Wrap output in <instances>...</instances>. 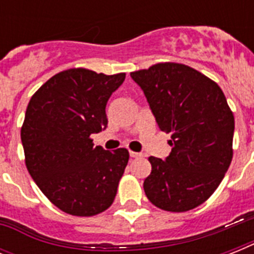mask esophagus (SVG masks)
<instances>
[{"label":"esophagus","instance_id":"esophagus-1","mask_svg":"<svg viewBox=\"0 0 254 254\" xmlns=\"http://www.w3.org/2000/svg\"><path fill=\"white\" fill-rule=\"evenodd\" d=\"M129 154H130L131 158H141L142 157L141 153H135V151H129Z\"/></svg>","mask_w":254,"mask_h":254}]
</instances>
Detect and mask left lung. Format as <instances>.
<instances>
[{"label": "left lung", "instance_id": "obj_1", "mask_svg": "<svg viewBox=\"0 0 254 254\" xmlns=\"http://www.w3.org/2000/svg\"><path fill=\"white\" fill-rule=\"evenodd\" d=\"M142 88L171 153L149 157L147 199L169 212L203 204L223 181L233 157L235 117L217 83L192 67L165 62L130 72Z\"/></svg>", "mask_w": 254, "mask_h": 254}]
</instances>
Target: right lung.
Listing matches in <instances>:
<instances>
[{
  "label": "right lung",
  "instance_id": "obj_1",
  "mask_svg": "<svg viewBox=\"0 0 254 254\" xmlns=\"http://www.w3.org/2000/svg\"><path fill=\"white\" fill-rule=\"evenodd\" d=\"M125 75L64 69L31 96L26 109V167L45 196L72 216L99 215L115 200L129 151L93 146L91 134L108 125V99Z\"/></svg>",
  "mask_w": 254,
  "mask_h": 254
}]
</instances>
